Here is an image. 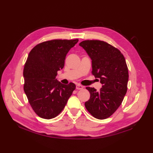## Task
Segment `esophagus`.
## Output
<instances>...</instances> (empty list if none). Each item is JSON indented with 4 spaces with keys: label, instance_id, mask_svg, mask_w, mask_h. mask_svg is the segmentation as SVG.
<instances>
[{
    "label": "esophagus",
    "instance_id": "esophagus-1",
    "mask_svg": "<svg viewBox=\"0 0 153 153\" xmlns=\"http://www.w3.org/2000/svg\"><path fill=\"white\" fill-rule=\"evenodd\" d=\"M83 88V86H82V85H76V89L77 90H81V89H82Z\"/></svg>",
    "mask_w": 153,
    "mask_h": 153
}]
</instances>
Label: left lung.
<instances>
[{"label":"left lung","mask_w":153,"mask_h":153,"mask_svg":"<svg viewBox=\"0 0 153 153\" xmlns=\"http://www.w3.org/2000/svg\"><path fill=\"white\" fill-rule=\"evenodd\" d=\"M79 45L92 60V74L102 84L99 91L86 87L90 99L85 108L94 118L106 119L121 105L127 92L129 74L125 58L118 48L102 41L85 40Z\"/></svg>","instance_id":"left-lung-1"}]
</instances>
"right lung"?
Returning a JSON list of instances; mask_svg holds the SVG:
<instances>
[{
    "instance_id": "add662e5",
    "label": "right lung",
    "mask_w": 153,
    "mask_h": 153,
    "mask_svg": "<svg viewBox=\"0 0 153 153\" xmlns=\"http://www.w3.org/2000/svg\"><path fill=\"white\" fill-rule=\"evenodd\" d=\"M78 39H53L35 46L24 68V90L32 109L44 119H52L62 111L76 89L70 83L58 82L57 71L62 69L66 54Z\"/></svg>"
}]
</instances>
